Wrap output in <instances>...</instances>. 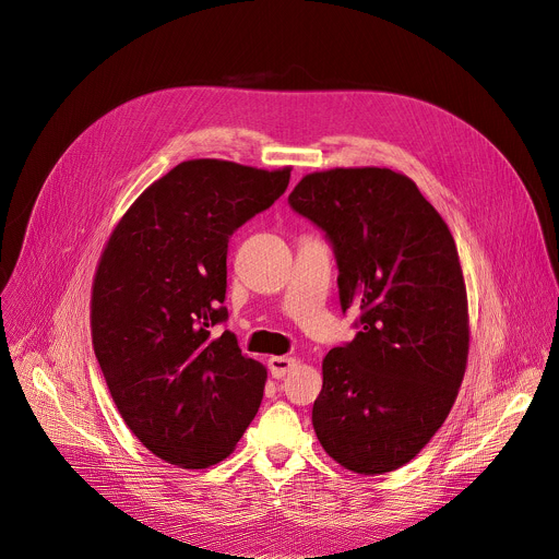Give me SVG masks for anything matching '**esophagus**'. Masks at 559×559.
<instances>
[{
    "label": "esophagus",
    "mask_w": 559,
    "mask_h": 559,
    "mask_svg": "<svg viewBox=\"0 0 559 559\" xmlns=\"http://www.w3.org/2000/svg\"><path fill=\"white\" fill-rule=\"evenodd\" d=\"M294 365H296V358H289V356H272L267 360V367L274 378H283L285 373H289L294 369Z\"/></svg>",
    "instance_id": "obj_1"
}]
</instances>
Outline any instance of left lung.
Listing matches in <instances>:
<instances>
[{
  "label": "left lung",
  "mask_w": 559,
  "mask_h": 559,
  "mask_svg": "<svg viewBox=\"0 0 559 559\" xmlns=\"http://www.w3.org/2000/svg\"><path fill=\"white\" fill-rule=\"evenodd\" d=\"M289 205L336 254L356 338L323 360L311 425L341 466L376 475L414 460L447 420L468 356L453 236L418 186L389 168L311 173Z\"/></svg>",
  "instance_id": "left-lung-1"
}]
</instances>
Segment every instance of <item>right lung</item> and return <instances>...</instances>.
Instances as JSON below:
<instances>
[{
  "label": "right lung",
  "mask_w": 559,
  "mask_h": 559,
  "mask_svg": "<svg viewBox=\"0 0 559 559\" xmlns=\"http://www.w3.org/2000/svg\"><path fill=\"white\" fill-rule=\"evenodd\" d=\"M289 173L183 162L130 205L99 259L91 330L106 384L143 447L181 468L225 460L261 407L265 367L212 328L227 321L229 236Z\"/></svg>",
  "instance_id": "obj_1"
}]
</instances>
